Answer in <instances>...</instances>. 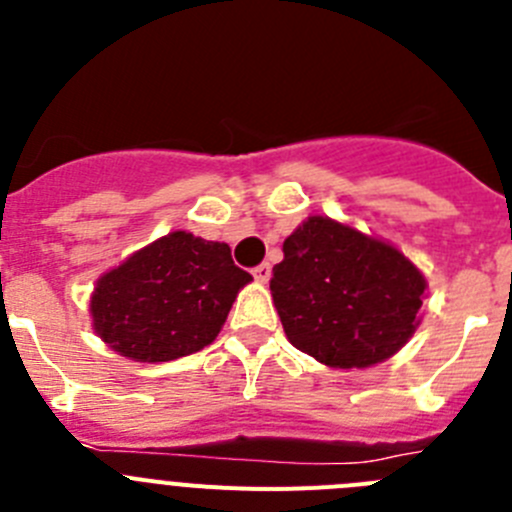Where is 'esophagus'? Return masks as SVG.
Returning <instances> with one entry per match:
<instances>
[{
  "instance_id": "34e87169",
  "label": "esophagus",
  "mask_w": 512,
  "mask_h": 512,
  "mask_svg": "<svg viewBox=\"0 0 512 512\" xmlns=\"http://www.w3.org/2000/svg\"><path fill=\"white\" fill-rule=\"evenodd\" d=\"M269 277H271V266L269 264H259L256 266V269H253V279H256V282H269Z\"/></svg>"
}]
</instances>
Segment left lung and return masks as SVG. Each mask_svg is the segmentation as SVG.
Here are the masks:
<instances>
[{
	"mask_svg": "<svg viewBox=\"0 0 512 512\" xmlns=\"http://www.w3.org/2000/svg\"><path fill=\"white\" fill-rule=\"evenodd\" d=\"M282 251L269 287L302 354L333 369H364L410 341L428 284L395 246L312 215Z\"/></svg>",
	"mask_w": 512,
	"mask_h": 512,
	"instance_id": "8db88e82",
	"label": "left lung"
}]
</instances>
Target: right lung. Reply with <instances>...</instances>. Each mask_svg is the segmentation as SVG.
I'll list each match as a JSON object with an SVG mask.
<instances>
[{"label":"right lung","instance_id":"add662e5","mask_svg":"<svg viewBox=\"0 0 512 512\" xmlns=\"http://www.w3.org/2000/svg\"><path fill=\"white\" fill-rule=\"evenodd\" d=\"M251 274L228 243L174 230L102 274L89 312L112 351L133 361H174L210 346Z\"/></svg>","mask_w":512,"mask_h":512}]
</instances>
